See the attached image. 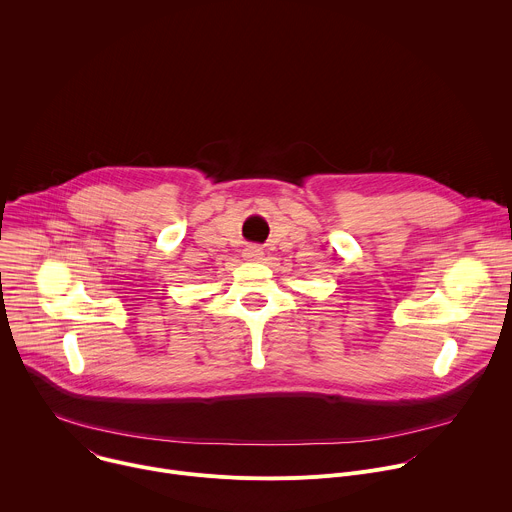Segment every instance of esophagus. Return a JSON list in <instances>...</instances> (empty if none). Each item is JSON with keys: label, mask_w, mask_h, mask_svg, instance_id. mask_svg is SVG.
<instances>
[{"label": "esophagus", "mask_w": 512, "mask_h": 512, "mask_svg": "<svg viewBox=\"0 0 512 512\" xmlns=\"http://www.w3.org/2000/svg\"><path fill=\"white\" fill-rule=\"evenodd\" d=\"M243 257H245L247 261H261V259H263V249L257 247V245H249V247L245 249Z\"/></svg>", "instance_id": "34e87169"}]
</instances>
